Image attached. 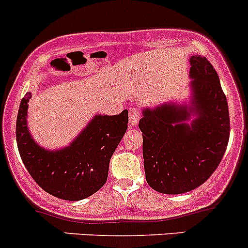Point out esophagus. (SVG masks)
<instances>
[{
  "label": "esophagus",
  "instance_id": "obj_1",
  "mask_svg": "<svg viewBox=\"0 0 248 248\" xmlns=\"http://www.w3.org/2000/svg\"><path fill=\"white\" fill-rule=\"evenodd\" d=\"M140 118H141V112L139 111L135 107H131L129 109V122H130V126H136L137 123H139Z\"/></svg>",
  "mask_w": 248,
  "mask_h": 248
}]
</instances>
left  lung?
Instances as JSON below:
<instances>
[{
	"instance_id": "obj_1",
	"label": "left lung",
	"mask_w": 248,
	"mask_h": 248,
	"mask_svg": "<svg viewBox=\"0 0 248 248\" xmlns=\"http://www.w3.org/2000/svg\"><path fill=\"white\" fill-rule=\"evenodd\" d=\"M190 63L191 105L144 108L139 124L145 179L160 193L197 188L215 172L228 145V103L217 73L202 56H192ZM193 114L196 118L188 125L186 122Z\"/></svg>"
}]
</instances>
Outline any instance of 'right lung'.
<instances>
[{"instance_id": "add662e5", "label": "right lung", "mask_w": 248, "mask_h": 248, "mask_svg": "<svg viewBox=\"0 0 248 248\" xmlns=\"http://www.w3.org/2000/svg\"><path fill=\"white\" fill-rule=\"evenodd\" d=\"M32 96L25 94L16 118V143L31 177L44 191L65 201H80L100 190L107 180L111 156L127 129V109L116 116L94 117L75 141L56 152L39 147L27 127Z\"/></svg>"}]
</instances>
